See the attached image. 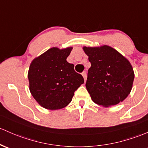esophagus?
I'll list each match as a JSON object with an SVG mask.
<instances>
[{
    "label": "esophagus",
    "mask_w": 148,
    "mask_h": 148,
    "mask_svg": "<svg viewBox=\"0 0 148 148\" xmlns=\"http://www.w3.org/2000/svg\"><path fill=\"white\" fill-rule=\"evenodd\" d=\"M82 76H83V77H84V80H86V78H87V74H86V71H83L82 72Z\"/></svg>",
    "instance_id": "esophagus-1"
}]
</instances>
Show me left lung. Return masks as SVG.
<instances>
[{"label":"left lung","mask_w":148,"mask_h":148,"mask_svg":"<svg viewBox=\"0 0 148 148\" xmlns=\"http://www.w3.org/2000/svg\"><path fill=\"white\" fill-rule=\"evenodd\" d=\"M83 49L91 64L86 87L92 101L108 108L125 100L134 80L129 61L108 45L84 47Z\"/></svg>","instance_id":"8db88e82"}]
</instances>
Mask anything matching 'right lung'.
Returning <instances> with one entry per match:
<instances>
[{
	"mask_svg": "<svg viewBox=\"0 0 148 148\" xmlns=\"http://www.w3.org/2000/svg\"><path fill=\"white\" fill-rule=\"evenodd\" d=\"M72 48H52L35 58L28 72L29 90L41 107L55 110L65 108L84 83L82 74L66 61Z\"/></svg>",
	"mask_w": 148,
	"mask_h": 148,
	"instance_id": "obj_1",
	"label": "right lung"
}]
</instances>
